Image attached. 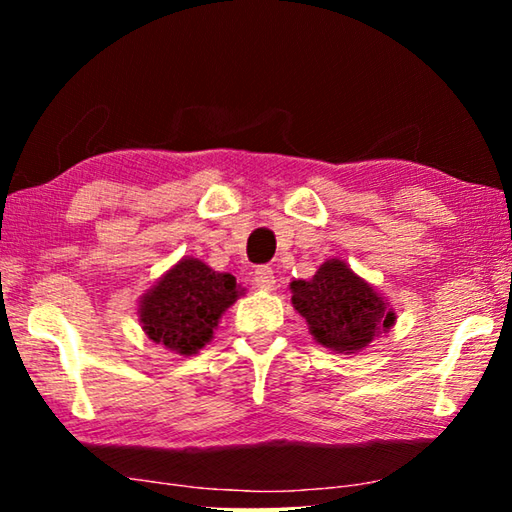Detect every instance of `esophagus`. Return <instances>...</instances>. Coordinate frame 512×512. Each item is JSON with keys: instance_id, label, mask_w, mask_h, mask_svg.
I'll return each mask as SVG.
<instances>
[{"instance_id": "1", "label": "esophagus", "mask_w": 512, "mask_h": 512, "mask_svg": "<svg viewBox=\"0 0 512 512\" xmlns=\"http://www.w3.org/2000/svg\"><path fill=\"white\" fill-rule=\"evenodd\" d=\"M253 284L257 289L262 291H271L275 287V275H273V268L268 266H257L255 273H253Z\"/></svg>"}]
</instances>
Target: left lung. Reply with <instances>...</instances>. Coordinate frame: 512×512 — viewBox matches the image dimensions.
Wrapping results in <instances>:
<instances>
[{
    "instance_id": "1",
    "label": "left lung",
    "mask_w": 512,
    "mask_h": 512,
    "mask_svg": "<svg viewBox=\"0 0 512 512\" xmlns=\"http://www.w3.org/2000/svg\"><path fill=\"white\" fill-rule=\"evenodd\" d=\"M291 305L307 320L309 334L336 354L366 350L395 325V311L381 293L343 259H327L311 280H293Z\"/></svg>"
}]
</instances>
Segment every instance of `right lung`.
<instances>
[{
	"instance_id": "obj_1",
	"label": "right lung",
	"mask_w": 512,
	"mask_h": 512,
	"mask_svg": "<svg viewBox=\"0 0 512 512\" xmlns=\"http://www.w3.org/2000/svg\"><path fill=\"white\" fill-rule=\"evenodd\" d=\"M241 293L235 275L214 271L198 257H183L140 298L137 316L153 343L192 357L212 341L225 309Z\"/></svg>"
}]
</instances>
